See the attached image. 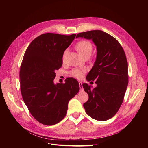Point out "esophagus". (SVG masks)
<instances>
[{"label": "esophagus", "mask_w": 148, "mask_h": 148, "mask_svg": "<svg viewBox=\"0 0 148 148\" xmlns=\"http://www.w3.org/2000/svg\"><path fill=\"white\" fill-rule=\"evenodd\" d=\"M79 88H80V90H83V86H82V82H79Z\"/></svg>", "instance_id": "obj_1"}]
</instances>
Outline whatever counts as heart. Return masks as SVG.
Wrapping results in <instances>:
<instances>
[{"label": "heart", "instance_id": "obj_1", "mask_svg": "<svg viewBox=\"0 0 148 148\" xmlns=\"http://www.w3.org/2000/svg\"><path fill=\"white\" fill-rule=\"evenodd\" d=\"M75 47L77 51L79 53V54L83 57L91 54L93 49L92 44L88 41V40H82L78 42L75 45ZM66 51L64 53L65 54ZM86 71V69H73L70 71V74L74 78L80 79L82 78L83 73Z\"/></svg>", "mask_w": 148, "mask_h": 148}]
</instances>
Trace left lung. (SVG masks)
<instances>
[{
  "mask_svg": "<svg viewBox=\"0 0 148 148\" xmlns=\"http://www.w3.org/2000/svg\"><path fill=\"white\" fill-rule=\"evenodd\" d=\"M78 37L92 39L97 51L95 63L86 77L89 82L96 79L97 86L92 88L86 83L82 84L89 96L83 107L92 119L109 120L119 110L128 86L126 55L117 40L102 31L79 33Z\"/></svg>",
  "mask_w": 148,
  "mask_h": 148,
  "instance_id": "8db88e82",
  "label": "left lung"
}]
</instances>
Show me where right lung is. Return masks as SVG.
Returning a JSON list of instances; mask_svg holds the SVG:
<instances>
[{
	"label": "right lung",
	"mask_w": 148,
	"mask_h": 148,
	"mask_svg": "<svg viewBox=\"0 0 148 148\" xmlns=\"http://www.w3.org/2000/svg\"><path fill=\"white\" fill-rule=\"evenodd\" d=\"M76 34L69 36L44 33L36 38L26 49L20 71L22 97L33 117L46 125L57 124L66 114L68 103L79 90L78 82L69 78L54 84L55 71L62 65L65 49Z\"/></svg>",
	"instance_id": "right-lung-1"
}]
</instances>
